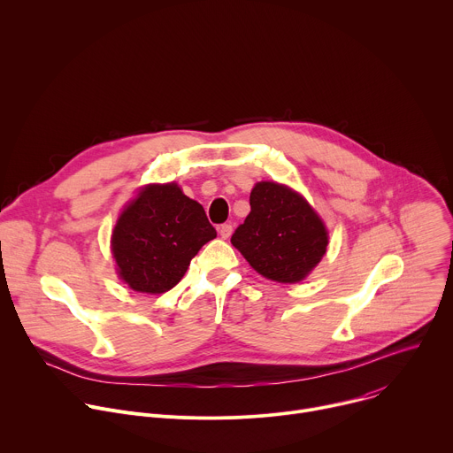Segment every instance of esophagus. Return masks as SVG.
Returning <instances> with one entry per match:
<instances>
[{
	"instance_id": "esophagus-1",
	"label": "esophagus",
	"mask_w": 453,
	"mask_h": 453,
	"mask_svg": "<svg viewBox=\"0 0 453 453\" xmlns=\"http://www.w3.org/2000/svg\"><path fill=\"white\" fill-rule=\"evenodd\" d=\"M219 233H220L222 238H229L231 233H233V226H231V224H222V226L219 227Z\"/></svg>"
}]
</instances>
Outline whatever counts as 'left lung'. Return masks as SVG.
Listing matches in <instances>:
<instances>
[{"label":"left lung","instance_id":"left-lung-1","mask_svg":"<svg viewBox=\"0 0 453 453\" xmlns=\"http://www.w3.org/2000/svg\"><path fill=\"white\" fill-rule=\"evenodd\" d=\"M249 203L250 213L231 243L267 280L301 281L326 252L325 224L299 193L278 182H257Z\"/></svg>","mask_w":453,"mask_h":453}]
</instances>
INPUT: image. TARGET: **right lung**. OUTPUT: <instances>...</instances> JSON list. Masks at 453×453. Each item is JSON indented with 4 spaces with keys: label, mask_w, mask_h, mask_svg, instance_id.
I'll use <instances>...</instances> for the list:
<instances>
[{
    "label": "right lung",
    "mask_w": 453,
    "mask_h": 453,
    "mask_svg": "<svg viewBox=\"0 0 453 453\" xmlns=\"http://www.w3.org/2000/svg\"><path fill=\"white\" fill-rule=\"evenodd\" d=\"M215 236L197 201L173 182L152 184L119 215L112 256L121 280L133 290L163 294L180 281L191 257Z\"/></svg>",
    "instance_id": "right-lung-1"
}]
</instances>
